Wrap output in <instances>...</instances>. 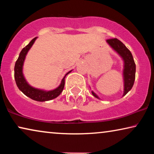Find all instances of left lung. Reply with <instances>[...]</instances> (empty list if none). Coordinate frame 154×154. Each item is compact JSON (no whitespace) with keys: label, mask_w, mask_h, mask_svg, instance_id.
<instances>
[{"label":"left lung","mask_w":154,"mask_h":154,"mask_svg":"<svg viewBox=\"0 0 154 154\" xmlns=\"http://www.w3.org/2000/svg\"><path fill=\"white\" fill-rule=\"evenodd\" d=\"M107 43L123 57L125 66H124V94L123 96L125 95L130 90L132 89L134 85V80H135V72H136V65L134 63L133 57L129 50L126 48V46L117 38H111L106 40ZM92 94L96 98L99 97L92 92Z\"/></svg>","instance_id":"left-lung-1"}]
</instances>
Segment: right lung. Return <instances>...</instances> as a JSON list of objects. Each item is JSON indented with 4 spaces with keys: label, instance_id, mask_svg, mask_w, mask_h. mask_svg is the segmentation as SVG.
I'll return each instance as SVG.
<instances>
[{
    "label": "right lung",
    "instance_id": "obj_1",
    "mask_svg": "<svg viewBox=\"0 0 154 154\" xmlns=\"http://www.w3.org/2000/svg\"><path fill=\"white\" fill-rule=\"evenodd\" d=\"M36 39V37L32 39L28 45L26 47L23 48L22 51L20 53L17 60L16 61L15 65H14V79L19 89L24 93L25 95L29 97L33 100L38 101V102H45V101H49L53 99L56 98L60 94L62 93L63 89L64 87V78L62 79V83L55 90H51V91H43V90L35 89L32 87H31L26 81H25L24 75L22 73V66L24 63L25 57L29 50L30 49L31 46L34 43L35 40ZM71 71H69L66 75L71 72Z\"/></svg>",
    "mask_w": 154,
    "mask_h": 154
}]
</instances>
